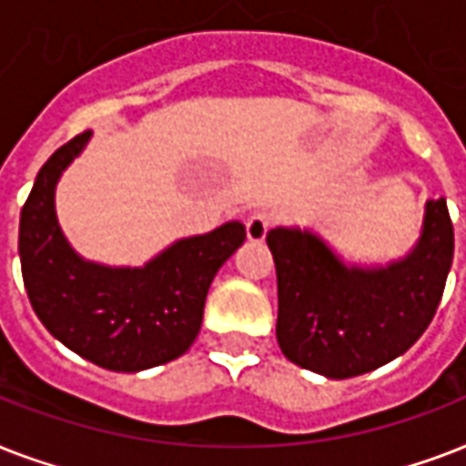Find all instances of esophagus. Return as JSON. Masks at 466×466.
Masks as SVG:
<instances>
[{
    "label": "esophagus",
    "mask_w": 466,
    "mask_h": 466,
    "mask_svg": "<svg viewBox=\"0 0 466 466\" xmlns=\"http://www.w3.org/2000/svg\"><path fill=\"white\" fill-rule=\"evenodd\" d=\"M270 229V215L268 212H254L247 219V237L248 241H263Z\"/></svg>",
    "instance_id": "1"
}]
</instances>
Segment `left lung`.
I'll list each match as a JSON object with an SVG mask.
<instances>
[{"label": "left lung", "instance_id": "1", "mask_svg": "<svg viewBox=\"0 0 466 466\" xmlns=\"http://www.w3.org/2000/svg\"><path fill=\"white\" fill-rule=\"evenodd\" d=\"M266 241L278 276V346L331 380L382 368L423 336L455 254L445 198L428 200L419 244L384 268L346 266L307 229L276 227Z\"/></svg>", "mask_w": 466, "mask_h": 466}]
</instances>
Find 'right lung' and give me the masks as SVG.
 Listing matches in <instances>:
<instances>
[{"mask_svg": "<svg viewBox=\"0 0 466 466\" xmlns=\"http://www.w3.org/2000/svg\"><path fill=\"white\" fill-rule=\"evenodd\" d=\"M91 130L62 145L35 176L18 222L21 273L47 331L69 350L113 372H140L193 346L219 266L247 239L241 222L171 244L142 268L84 261L55 218V186Z\"/></svg>", "mask_w": 466, "mask_h": 466, "instance_id": "1", "label": "right lung"}]
</instances>
